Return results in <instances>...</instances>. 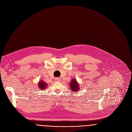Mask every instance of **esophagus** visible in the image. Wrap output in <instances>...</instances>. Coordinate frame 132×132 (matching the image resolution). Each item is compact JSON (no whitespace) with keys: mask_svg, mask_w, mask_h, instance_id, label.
Masks as SVG:
<instances>
[{"mask_svg":"<svg viewBox=\"0 0 132 132\" xmlns=\"http://www.w3.org/2000/svg\"><path fill=\"white\" fill-rule=\"evenodd\" d=\"M55 80L57 81H60V79L59 78H55Z\"/></svg>","mask_w":132,"mask_h":132,"instance_id":"esophagus-1","label":"esophagus"}]
</instances>
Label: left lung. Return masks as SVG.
Masks as SVG:
<instances>
[{"label":"left lung","mask_w":132,"mask_h":132,"mask_svg":"<svg viewBox=\"0 0 132 132\" xmlns=\"http://www.w3.org/2000/svg\"><path fill=\"white\" fill-rule=\"evenodd\" d=\"M78 84L77 83L76 79H73L71 80V82L70 84V90H72L73 92H76L77 90H79L80 87L78 86Z\"/></svg>","instance_id":"left-lung-1"}]
</instances>
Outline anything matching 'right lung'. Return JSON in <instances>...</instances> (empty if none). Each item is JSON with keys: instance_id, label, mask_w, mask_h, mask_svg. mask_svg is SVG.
<instances>
[{"instance_id": "right-lung-1", "label": "right lung", "mask_w": 132, "mask_h": 132, "mask_svg": "<svg viewBox=\"0 0 132 132\" xmlns=\"http://www.w3.org/2000/svg\"><path fill=\"white\" fill-rule=\"evenodd\" d=\"M46 84L44 83V81H40V82H39L38 87L40 88V89H44L46 88Z\"/></svg>"}]
</instances>
